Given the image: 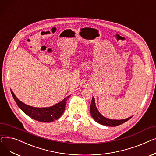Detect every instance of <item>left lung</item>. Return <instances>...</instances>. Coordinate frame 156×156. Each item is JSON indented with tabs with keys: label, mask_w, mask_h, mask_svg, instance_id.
<instances>
[{
	"label": "left lung",
	"mask_w": 156,
	"mask_h": 156,
	"mask_svg": "<svg viewBox=\"0 0 156 156\" xmlns=\"http://www.w3.org/2000/svg\"><path fill=\"white\" fill-rule=\"evenodd\" d=\"M90 112L92 117L94 119V120L97 122L98 123L101 124V125H105V126H108L110 127H114V126H117L121 125L125 122L128 121L129 119L132 117H129L128 118L124 119H121V120H114V119H110L106 118L105 117H103L98 110L97 108H96L95 105V101H94V98L93 97L91 103V107H90Z\"/></svg>",
	"instance_id": "8db88e82"
}]
</instances>
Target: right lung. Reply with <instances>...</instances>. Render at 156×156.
I'll return each mask as SVG.
<instances>
[{
	"label": "right lung",
	"mask_w": 156,
	"mask_h": 156,
	"mask_svg": "<svg viewBox=\"0 0 156 156\" xmlns=\"http://www.w3.org/2000/svg\"><path fill=\"white\" fill-rule=\"evenodd\" d=\"M11 92L16 104L24 113L33 119L43 122H51L60 118L65 110L66 100L70 96H68L60 102L50 107L37 108L25 104L16 98L11 90Z\"/></svg>",
	"instance_id": "obj_1"
}]
</instances>
